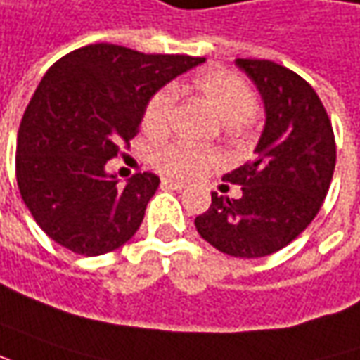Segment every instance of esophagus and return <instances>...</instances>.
<instances>
[{
  "label": "esophagus",
  "mask_w": 360,
  "mask_h": 360,
  "mask_svg": "<svg viewBox=\"0 0 360 360\" xmlns=\"http://www.w3.org/2000/svg\"><path fill=\"white\" fill-rule=\"evenodd\" d=\"M161 187H169V189L183 191L185 187H187V185H185V183H181V181L167 179V177H163V179H161Z\"/></svg>",
  "instance_id": "esophagus-1"
}]
</instances>
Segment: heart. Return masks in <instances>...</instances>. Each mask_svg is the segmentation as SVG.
<instances>
[{
	"label": "heart",
	"mask_w": 360,
	"mask_h": 360,
	"mask_svg": "<svg viewBox=\"0 0 360 360\" xmlns=\"http://www.w3.org/2000/svg\"><path fill=\"white\" fill-rule=\"evenodd\" d=\"M195 90L205 100V104L217 114L224 124H244L256 112V96L252 88L238 75L224 68H212L195 78ZM175 92L171 88H161L155 92L143 112V129L148 134L160 136L169 126ZM219 163V153L214 149L197 148L189 143H169L153 153V165L171 177L191 179Z\"/></svg>",
	"instance_id": "heart-1"
}]
</instances>
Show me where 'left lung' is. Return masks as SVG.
Segmentation results:
<instances>
[{
	"label": "left lung",
	"mask_w": 360,
	"mask_h": 360,
	"mask_svg": "<svg viewBox=\"0 0 360 360\" xmlns=\"http://www.w3.org/2000/svg\"><path fill=\"white\" fill-rule=\"evenodd\" d=\"M264 100L256 158L224 179L240 185L231 199L211 193L209 211L195 219L199 234L234 258H262L282 250L314 221L335 171L331 120L300 75L272 60L236 58Z\"/></svg>",
	"instance_id": "1"
}]
</instances>
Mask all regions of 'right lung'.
<instances>
[{
  "label": "right lung",
  "instance_id": "1",
  "mask_svg": "<svg viewBox=\"0 0 360 360\" xmlns=\"http://www.w3.org/2000/svg\"><path fill=\"white\" fill-rule=\"evenodd\" d=\"M200 63L96 43L46 70L19 126L15 173L27 209L57 244L100 256L136 234L160 177L143 171L120 187L106 163L138 134L151 96Z\"/></svg>",
  "mask_w": 360,
  "mask_h": 360
}]
</instances>
